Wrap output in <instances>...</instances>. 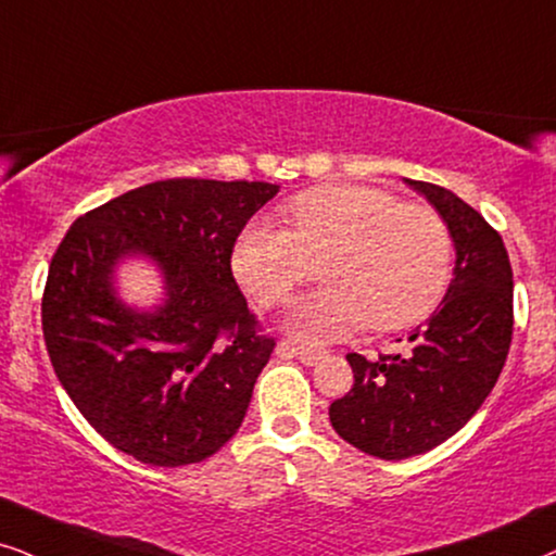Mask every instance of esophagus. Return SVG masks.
<instances>
[{"label": "esophagus", "instance_id": "34e87169", "mask_svg": "<svg viewBox=\"0 0 556 556\" xmlns=\"http://www.w3.org/2000/svg\"><path fill=\"white\" fill-rule=\"evenodd\" d=\"M278 355L280 357H295V359H301V363H304V365H316V363H321L324 357H327V352L304 348V344L280 342L278 344Z\"/></svg>", "mask_w": 556, "mask_h": 556}]
</instances>
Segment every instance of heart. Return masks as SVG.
Listing matches in <instances>:
<instances>
[{
	"label": "heart",
	"mask_w": 556,
	"mask_h": 556,
	"mask_svg": "<svg viewBox=\"0 0 556 556\" xmlns=\"http://www.w3.org/2000/svg\"><path fill=\"white\" fill-rule=\"evenodd\" d=\"M288 232L252 222L237 235L229 268L263 308L286 306L321 263L327 288L288 316L308 342L348 337L367 321L393 331L427 319L450 286L452 235L431 206L403 204L370 186H321L286 204Z\"/></svg>",
	"instance_id": "1"
}]
</instances>
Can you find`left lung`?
Masks as SVG:
<instances>
[{"instance_id": "left-lung-1", "label": "left lung", "mask_w": 556, "mask_h": 556, "mask_svg": "<svg viewBox=\"0 0 556 556\" xmlns=\"http://www.w3.org/2000/svg\"><path fill=\"white\" fill-rule=\"evenodd\" d=\"M408 186L442 214L457 263L408 350L348 355L355 386L331 403L329 421L344 442L380 459L414 457L457 434L498 383L514 334V270L501 235L442 186L410 178Z\"/></svg>"}]
</instances>
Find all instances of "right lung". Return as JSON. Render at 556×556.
Segmentation results:
<instances>
[{"label":"right lung","mask_w":556,"mask_h":556,"mask_svg":"<svg viewBox=\"0 0 556 556\" xmlns=\"http://www.w3.org/2000/svg\"><path fill=\"white\" fill-rule=\"evenodd\" d=\"M278 193L263 181L168 178L91 208L58 244L42 291L53 370L86 421L114 450L153 467L219 452L248 414L276 350L229 268L237 235ZM148 254L166 304L132 313L111 273Z\"/></svg>","instance_id":"right-lung-1"}]
</instances>
